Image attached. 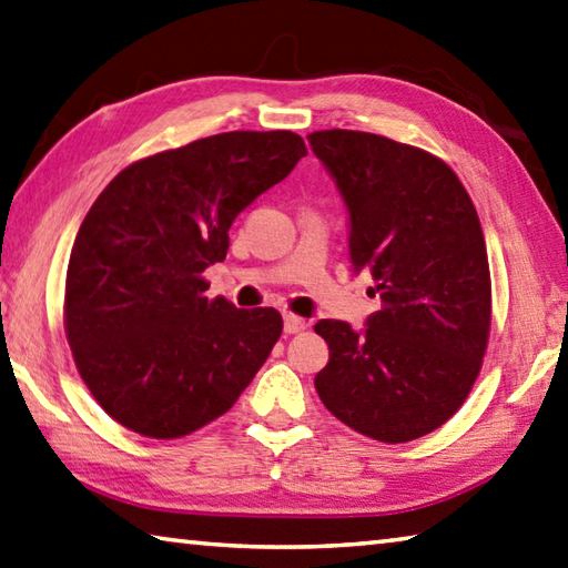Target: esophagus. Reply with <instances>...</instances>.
<instances>
[{"label": "esophagus", "mask_w": 568, "mask_h": 568, "mask_svg": "<svg viewBox=\"0 0 568 568\" xmlns=\"http://www.w3.org/2000/svg\"><path fill=\"white\" fill-rule=\"evenodd\" d=\"M306 328V318L296 314H284V331L286 334H298V331Z\"/></svg>", "instance_id": "34e87169"}]
</instances>
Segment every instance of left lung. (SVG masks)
<instances>
[{
  "label": "left lung",
  "mask_w": 568,
  "mask_h": 568,
  "mask_svg": "<svg viewBox=\"0 0 568 568\" xmlns=\"http://www.w3.org/2000/svg\"><path fill=\"white\" fill-rule=\"evenodd\" d=\"M351 212L348 254L381 308L366 331L324 318L321 403L361 435L410 443L463 408L483 368L491 280L477 210L433 153L363 131L308 133Z\"/></svg>",
  "instance_id": "obj_1"
}]
</instances>
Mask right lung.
<instances>
[{"label":"right lung","instance_id":"add662e5","mask_svg":"<svg viewBox=\"0 0 568 568\" xmlns=\"http://www.w3.org/2000/svg\"><path fill=\"white\" fill-rule=\"evenodd\" d=\"M306 155L292 131H230L135 160L83 217L63 328L95 403L128 430L175 440L237 403L282 336L270 306L210 298L202 276L244 207Z\"/></svg>","mask_w":568,"mask_h":568}]
</instances>
